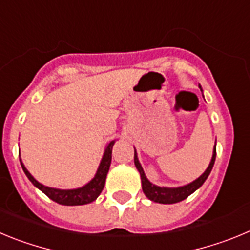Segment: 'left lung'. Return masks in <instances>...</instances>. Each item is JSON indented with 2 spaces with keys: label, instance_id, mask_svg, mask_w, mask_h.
<instances>
[{
  "label": "left lung",
  "instance_id": "8db88e82",
  "mask_svg": "<svg viewBox=\"0 0 250 250\" xmlns=\"http://www.w3.org/2000/svg\"><path fill=\"white\" fill-rule=\"evenodd\" d=\"M215 153H217V149L213 150V157L212 161L209 163L208 168L206 169V172L199 177L198 179H195L192 183L187 184L184 187H178V188H166V187H157L154 184L150 183L147 178H146V174L143 172V168L141 167L139 164L138 158H137V154L134 152V164H136L137 169H138L139 174H141L142 179V189L145 192V194L147 195V198H149L150 201L157 202V203H163V204H173V203H178V202L184 201L186 198L189 197L192 193H194L195 190L202 186V184L206 182V179L208 178L209 173L212 170L213 166H214L215 162Z\"/></svg>",
  "mask_w": 250,
  "mask_h": 250
}]
</instances>
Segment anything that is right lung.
Masks as SVG:
<instances>
[{
  "label": "right lung",
  "mask_w": 250,
  "mask_h": 250,
  "mask_svg": "<svg viewBox=\"0 0 250 250\" xmlns=\"http://www.w3.org/2000/svg\"><path fill=\"white\" fill-rule=\"evenodd\" d=\"M114 141L109 142L108 146L105 147L104 154H103V158L101 161L100 167H98L97 173L94 175V178L89 182L88 184H86L82 188H78V189H55V188H49V187H44L43 184L38 183L35 178H33L31 173L26 169L23 164L21 162L22 169L26 173L27 178L32 182V184L35 187H37L38 189L42 190L49 199H52L53 202L58 204H63V206H82V204L91 203V202L96 201L98 195L101 194V192L104 188L105 183V177H107V173L109 170V166H111L112 161V148H113Z\"/></svg>",
  "instance_id": "right-lung-1"
}]
</instances>
